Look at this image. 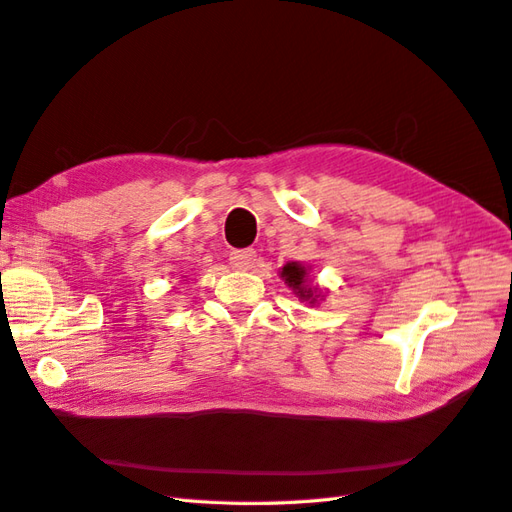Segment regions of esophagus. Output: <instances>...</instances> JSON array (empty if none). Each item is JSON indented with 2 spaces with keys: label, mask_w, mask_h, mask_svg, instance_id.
<instances>
[{
  "label": "esophagus",
  "mask_w": 512,
  "mask_h": 512,
  "mask_svg": "<svg viewBox=\"0 0 512 512\" xmlns=\"http://www.w3.org/2000/svg\"><path fill=\"white\" fill-rule=\"evenodd\" d=\"M255 257L257 253L253 251V248H244V251H233L231 253V266L235 270H251L255 266Z\"/></svg>",
  "instance_id": "1"
}]
</instances>
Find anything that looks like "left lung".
Returning <instances> with one entry per match:
<instances>
[{"label": "left lung", "instance_id": "8db88e82", "mask_svg": "<svg viewBox=\"0 0 512 512\" xmlns=\"http://www.w3.org/2000/svg\"><path fill=\"white\" fill-rule=\"evenodd\" d=\"M310 270L312 268L301 264V261H288V264L279 270V277L285 281V285H288L301 303L318 305L320 301H325L327 292L320 290L318 285H312Z\"/></svg>", "mask_w": 512, "mask_h": 512}]
</instances>
